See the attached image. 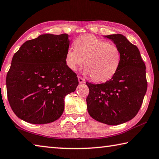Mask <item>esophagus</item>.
I'll return each instance as SVG.
<instances>
[{
  "mask_svg": "<svg viewBox=\"0 0 159 159\" xmlns=\"http://www.w3.org/2000/svg\"><path fill=\"white\" fill-rule=\"evenodd\" d=\"M78 80H79V83H85V79H83V78L80 76H78Z\"/></svg>",
  "mask_w": 159,
  "mask_h": 159,
  "instance_id": "34e87169",
  "label": "esophagus"
}]
</instances>
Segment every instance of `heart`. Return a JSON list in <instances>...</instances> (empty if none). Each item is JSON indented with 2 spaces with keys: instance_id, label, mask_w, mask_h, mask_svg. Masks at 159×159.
Listing matches in <instances>:
<instances>
[{
  "instance_id": "1",
  "label": "heart",
  "mask_w": 159,
  "mask_h": 159,
  "mask_svg": "<svg viewBox=\"0 0 159 159\" xmlns=\"http://www.w3.org/2000/svg\"><path fill=\"white\" fill-rule=\"evenodd\" d=\"M122 53L117 46L86 34L75 40V47L66 53L65 62L72 71L83 65L84 74L96 82H105L114 76L120 67Z\"/></svg>"
}]
</instances>
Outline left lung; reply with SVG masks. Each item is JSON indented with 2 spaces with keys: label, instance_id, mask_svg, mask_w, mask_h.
Returning <instances> with one entry per match:
<instances>
[{
  "label": "left lung",
  "instance_id": "obj_1",
  "mask_svg": "<svg viewBox=\"0 0 159 159\" xmlns=\"http://www.w3.org/2000/svg\"><path fill=\"white\" fill-rule=\"evenodd\" d=\"M122 53L120 67L104 83H86L89 92L88 111L98 122L117 125L133 119L139 111L148 88L146 67L136 46L121 34L106 35Z\"/></svg>",
  "mask_w": 159,
  "mask_h": 159
}]
</instances>
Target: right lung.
<instances>
[{
	"mask_svg": "<svg viewBox=\"0 0 159 159\" xmlns=\"http://www.w3.org/2000/svg\"><path fill=\"white\" fill-rule=\"evenodd\" d=\"M69 46L67 34H44L14 53L6 86L11 108L20 119L44 125L62 115L65 96L79 85L77 75L65 62Z\"/></svg>",
	"mask_w": 159,
	"mask_h": 159,
	"instance_id": "add662e5",
	"label": "right lung"
}]
</instances>
